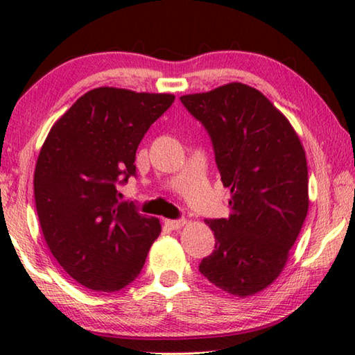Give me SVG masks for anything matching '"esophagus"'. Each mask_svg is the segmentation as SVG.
I'll return each mask as SVG.
<instances>
[{"mask_svg":"<svg viewBox=\"0 0 355 355\" xmlns=\"http://www.w3.org/2000/svg\"><path fill=\"white\" fill-rule=\"evenodd\" d=\"M164 224L169 228H172V230H177V228L183 227L186 224V219L184 218H182V219H166Z\"/></svg>","mask_w":355,"mask_h":355,"instance_id":"esophagus-1","label":"esophagus"}]
</instances>
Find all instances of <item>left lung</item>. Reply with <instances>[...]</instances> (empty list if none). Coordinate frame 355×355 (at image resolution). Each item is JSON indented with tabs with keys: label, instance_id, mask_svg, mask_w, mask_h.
<instances>
[{
	"label": "left lung",
	"instance_id": "left-lung-1",
	"mask_svg": "<svg viewBox=\"0 0 355 355\" xmlns=\"http://www.w3.org/2000/svg\"><path fill=\"white\" fill-rule=\"evenodd\" d=\"M211 137L230 216L207 219L211 255L199 271L222 291L248 297L284 271L309 211L307 159L290 120L257 89L228 83L180 97Z\"/></svg>",
	"mask_w": 355,
	"mask_h": 355
}]
</instances>
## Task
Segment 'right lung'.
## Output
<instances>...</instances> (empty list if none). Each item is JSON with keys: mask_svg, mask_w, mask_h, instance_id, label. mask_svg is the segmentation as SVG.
<instances>
[{"mask_svg": "<svg viewBox=\"0 0 355 355\" xmlns=\"http://www.w3.org/2000/svg\"><path fill=\"white\" fill-rule=\"evenodd\" d=\"M172 94L97 87L53 125L34 171L42 233L71 279L94 291L130 285L161 233L159 219L119 202V183L136 175V150Z\"/></svg>", "mask_w": 355, "mask_h": 355, "instance_id": "obj_1", "label": "right lung"}]
</instances>
